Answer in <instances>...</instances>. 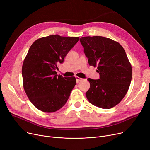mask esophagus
<instances>
[{"instance_id": "obj_1", "label": "esophagus", "mask_w": 150, "mask_h": 150, "mask_svg": "<svg viewBox=\"0 0 150 150\" xmlns=\"http://www.w3.org/2000/svg\"><path fill=\"white\" fill-rule=\"evenodd\" d=\"M76 82H77V83H79V82H81L83 79H82V78H80V77H79L76 76Z\"/></svg>"}]
</instances>
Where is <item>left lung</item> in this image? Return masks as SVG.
I'll list each match as a JSON object with an SVG mask.
<instances>
[{
	"label": "left lung",
	"instance_id": "obj_1",
	"mask_svg": "<svg viewBox=\"0 0 150 150\" xmlns=\"http://www.w3.org/2000/svg\"><path fill=\"white\" fill-rule=\"evenodd\" d=\"M84 53L91 66H98L99 79H87L88 101L109 109L122 100L129 88L132 71L125 49L118 42L100 36L80 38Z\"/></svg>",
	"mask_w": 150,
	"mask_h": 150
}]
</instances>
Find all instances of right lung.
I'll return each instance as SVG.
<instances>
[{
  "label": "right lung",
  "mask_w": 150,
  "mask_h": 150,
  "mask_svg": "<svg viewBox=\"0 0 150 150\" xmlns=\"http://www.w3.org/2000/svg\"><path fill=\"white\" fill-rule=\"evenodd\" d=\"M79 40L50 35L37 40L28 50L22 68L23 87L30 102L40 110L54 112L68 101L76 78L58 76L55 70Z\"/></svg>",
  "instance_id": "1"
}]
</instances>
